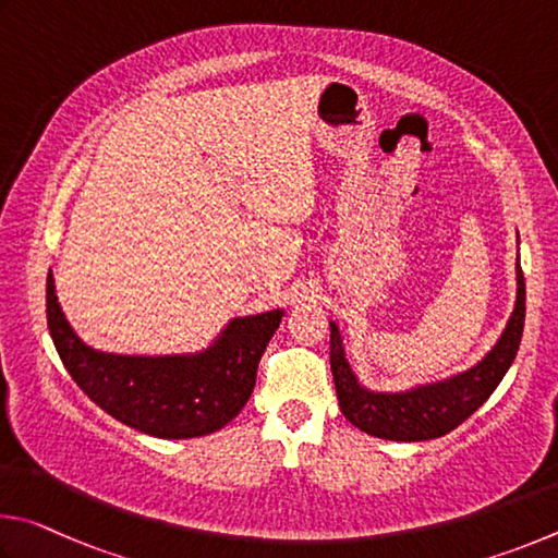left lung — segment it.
Here are the masks:
<instances>
[{"mask_svg":"<svg viewBox=\"0 0 558 558\" xmlns=\"http://www.w3.org/2000/svg\"><path fill=\"white\" fill-rule=\"evenodd\" d=\"M524 274L517 257V301L490 353L463 373L438 383L416 385L404 392H373L360 385L345 357L340 328L336 320H330V369H333L340 412L360 432L387 441H428L453 432L487 402L514 363L524 330Z\"/></svg>","mask_w":558,"mask_h":558,"instance_id":"obj_1","label":"left lung"}]
</instances>
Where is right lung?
I'll return each instance as SVG.
<instances>
[{
	"instance_id": "obj_1",
	"label": "right lung",
	"mask_w": 558,
	"mask_h": 558,
	"mask_svg": "<svg viewBox=\"0 0 558 558\" xmlns=\"http://www.w3.org/2000/svg\"><path fill=\"white\" fill-rule=\"evenodd\" d=\"M284 311L238 316L198 353H102L77 338L46 279V318L53 345L75 385L117 422L156 438L218 432L242 412L257 383V365Z\"/></svg>"
}]
</instances>
